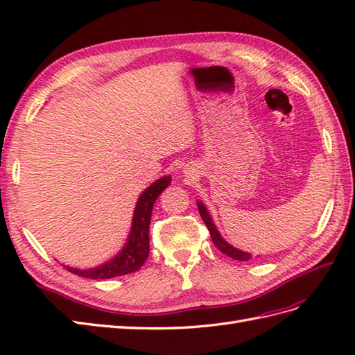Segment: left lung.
I'll list each match as a JSON object with an SVG mask.
<instances>
[{
    "label": "left lung",
    "mask_w": 355,
    "mask_h": 355,
    "mask_svg": "<svg viewBox=\"0 0 355 355\" xmlns=\"http://www.w3.org/2000/svg\"><path fill=\"white\" fill-rule=\"evenodd\" d=\"M197 206H198V210H200V214H201V219L204 220V223H206V227L209 228V232L211 235V240H213L214 245H216L222 253L232 257V259H235V261H249V259H252V254L250 253L243 252V250L237 249V247L231 245L227 240H223L220 232L216 228V225H214V222H213V219L210 216L207 207L204 206L201 201H197Z\"/></svg>",
    "instance_id": "1"
}]
</instances>
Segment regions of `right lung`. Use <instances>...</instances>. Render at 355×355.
Returning <instances> with one entry per match:
<instances>
[{
  "mask_svg": "<svg viewBox=\"0 0 355 355\" xmlns=\"http://www.w3.org/2000/svg\"><path fill=\"white\" fill-rule=\"evenodd\" d=\"M170 182L171 176L157 179L137 198L127 241L120 253H116L112 259L99 266L89 268V270H78V268L68 265L63 266L75 275L93 278V280H105V278H114L137 271L145 263L149 254V223H151L154 202L161 192L170 185Z\"/></svg>",
  "mask_w": 355,
  "mask_h": 355,
  "instance_id": "add662e5",
  "label": "right lung"
}]
</instances>
